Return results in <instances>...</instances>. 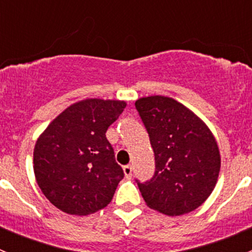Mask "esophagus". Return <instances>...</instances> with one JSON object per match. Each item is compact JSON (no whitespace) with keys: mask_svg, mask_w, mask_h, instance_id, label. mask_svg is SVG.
<instances>
[{"mask_svg":"<svg viewBox=\"0 0 252 252\" xmlns=\"http://www.w3.org/2000/svg\"><path fill=\"white\" fill-rule=\"evenodd\" d=\"M123 171H124V174H126V178H130L131 173H133V167H131L130 164H126V166L123 167Z\"/></svg>","mask_w":252,"mask_h":252,"instance_id":"obj_1","label":"esophagus"}]
</instances>
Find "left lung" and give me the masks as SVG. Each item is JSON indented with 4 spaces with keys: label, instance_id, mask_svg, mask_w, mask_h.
Segmentation results:
<instances>
[{
    "label": "left lung",
    "instance_id": "8db88e82",
    "mask_svg": "<svg viewBox=\"0 0 252 252\" xmlns=\"http://www.w3.org/2000/svg\"><path fill=\"white\" fill-rule=\"evenodd\" d=\"M135 107L155 154L154 177L136 180L150 208L167 216L196 210L213 191L220 168L217 141L208 126L166 96L136 100Z\"/></svg>",
    "mask_w": 252,
    "mask_h": 252
}]
</instances>
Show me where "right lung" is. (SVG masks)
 <instances>
[{"label":"right lung","mask_w":252,"mask_h":252,"mask_svg":"<svg viewBox=\"0 0 252 252\" xmlns=\"http://www.w3.org/2000/svg\"><path fill=\"white\" fill-rule=\"evenodd\" d=\"M126 106L118 100L79 101L56 117L37 139L35 178L61 211L86 216L111 202L124 173L106 131Z\"/></svg>","instance_id":"add662e5"}]
</instances>
